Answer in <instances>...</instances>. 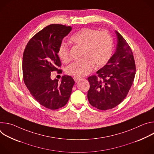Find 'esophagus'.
I'll return each mask as SVG.
<instances>
[{
    "label": "esophagus",
    "instance_id": "34e87169",
    "mask_svg": "<svg viewBox=\"0 0 154 154\" xmlns=\"http://www.w3.org/2000/svg\"><path fill=\"white\" fill-rule=\"evenodd\" d=\"M74 81H75V82H78L80 79H81V78H80V77H79L74 76Z\"/></svg>",
    "mask_w": 154,
    "mask_h": 154
}]
</instances>
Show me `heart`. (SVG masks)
<instances>
[{
  "mask_svg": "<svg viewBox=\"0 0 154 154\" xmlns=\"http://www.w3.org/2000/svg\"><path fill=\"white\" fill-rule=\"evenodd\" d=\"M70 41L75 46L81 48L80 60L69 64L66 69L69 75L82 77L88 74L93 66L100 67L105 64L110 58L113 42L106 31L84 28L75 33ZM60 60L64 63L70 60L69 49L67 45L62 44L58 50Z\"/></svg>",
  "mask_w": 154,
  "mask_h": 154,
  "instance_id": "b5f03b06",
  "label": "heart"
}]
</instances>
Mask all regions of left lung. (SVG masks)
<instances>
[{
    "label": "left lung",
    "instance_id": "8db88e82",
    "mask_svg": "<svg viewBox=\"0 0 154 154\" xmlns=\"http://www.w3.org/2000/svg\"><path fill=\"white\" fill-rule=\"evenodd\" d=\"M117 46L115 53L97 75L88 78L90 84L88 99L94 107L101 110L112 109L127 96L133 84L136 67L131 49L122 36L115 30Z\"/></svg>",
    "mask_w": 154,
    "mask_h": 154
}]
</instances>
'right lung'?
Returning a JSON list of instances; mask_svg holds the SVG:
<instances>
[{
  "label": "right lung",
  "instance_id": "1",
  "mask_svg": "<svg viewBox=\"0 0 154 154\" xmlns=\"http://www.w3.org/2000/svg\"><path fill=\"white\" fill-rule=\"evenodd\" d=\"M71 26L51 24L35 35L28 42L23 54V72L25 85L32 96L41 105L51 109L64 106L68 102L75 82L64 75L61 83L51 79L61 61L58 50L62 39L71 31Z\"/></svg>",
  "mask_w": 154,
  "mask_h": 154
}]
</instances>
